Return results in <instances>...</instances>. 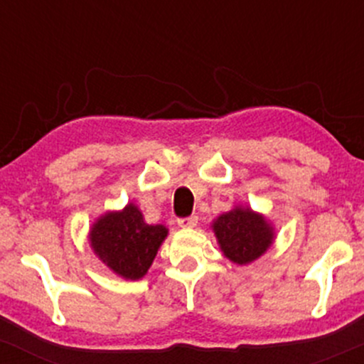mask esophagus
Segmentation results:
<instances>
[{
  "instance_id": "1",
  "label": "esophagus",
  "mask_w": 364,
  "mask_h": 364,
  "mask_svg": "<svg viewBox=\"0 0 364 364\" xmlns=\"http://www.w3.org/2000/svg\"><path fill=\"white\" fill-rule=\"evenodd\" d=\"M196 224H198V217L196 215H190V217H185V219L178 220V225L183 229H191L195 228Z\"/></svg>"
}]
</instances>
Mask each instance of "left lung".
Masks as SVG:
<instances>
[{
    "label": "left lung",
    "mask_w": 364,
    "mask_h": 364,
    "mask_svg": "<svg viewBox=\"0 0 364 364\" xmlns=\"http://www.w3.org/2000/svg\"><path fill=\"white\" fill-rule=\"evenodd\" d=\"M220 252L236 265H248L275 241V228L267 215L248 205H235L210 223Z\"/></svg>",
    "instance_id": "1"
}]
</instances>
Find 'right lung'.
<instances>
[{
  "instance_id": "add662e5",
  "label": "right lung",
  "mask_w": 364,
  "mask_h": 364,
  "mask_svg": "<svg viewBox=\"0 0 364 364\" xmlns=\"http://www.w3.org/2000/svg\"><path fill=\"white\" fill-rule=\"evenodd\" d=\"M169 235L164 224H147L133 202L121 210H107L90 225L92 252L124 281H139Z\"/></svg>"
}]
</instances>
